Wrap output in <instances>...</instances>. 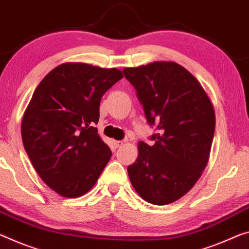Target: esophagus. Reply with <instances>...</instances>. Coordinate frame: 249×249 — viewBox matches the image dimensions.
I'll return each instance as SVG.
<instances>
[{"mask_svg": "<svg viewBox=\"0 0 249 249\" xmlns=\"http://www.w3.org/2000/svg\"><path fill=\"white\" fill-rule=\"evenodd\" d=\"M114 145H115V147H120L123 145V141H114Z\"/></svg>", "mask_w": 249, "mask_h": 249, "instance_id": "obj_1", "label": "esophagus"}]
</instances>
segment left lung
<instances>
[{"mask_svg":"<svg viewBox=\"0 0 249 249\" xmlns=\"http://www.w3.org/2000/svg\"><path fill=\"white\" fill-rule=\"evenodd\" d=\"M149 125L154 144L139 142V156L127 167L137 194L154 205L183 197L202 176L215 132L210 96L192 73L171 61L125 68Z\"/></svg>","mask_w":249,"mask_h":249,"instance_id":"left-lung-1","label":"left lung"}]
</instances>
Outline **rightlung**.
<instances>
[{
  "label": "right lung",
  "mask_w": 249,
  "mask_h": 249,
  "mask_svg": "<svg viewBox=\"0 0 249 249\" xmlns=\"http://www.w3.org/2000/svg\"><path fill=\"white\" fill-rule=\"evenodd\" d=\"M121 78L118 69L64 63L34 90L22 118L23 145L38 176L58 195L86 194L110 160L94 126L102 96Z\"/></svg>",
  "instance_id": "right-lung-1"
}]
</instances>
